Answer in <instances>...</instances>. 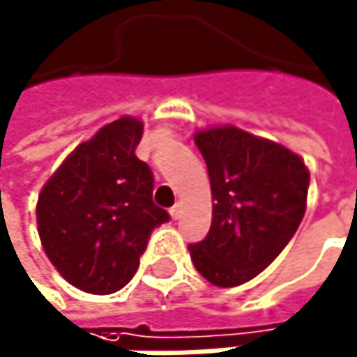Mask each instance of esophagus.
<instances>
[{
  "instance_id": "34e87169",
  "label": "esophagus",
  "mask_w": 357,
  "mask_h": 357,
  "mask_svg": "<svg viewBox=\"0 0 357 357\" xmlns=\"http://www.w3.org/2000/svg\"><path fill=\"white\" fill-rule=\"evenodd\" d=\"M169 213H171L173 220H177V218H180V213H182V205H180V203H175V205L169 209Z\"/></svg>"
}]
</instances>
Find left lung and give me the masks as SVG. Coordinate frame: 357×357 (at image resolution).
Returning <instances> with one entry per match:
<instances>
[{
  "label": "left lung",
  "instance_id": "1",
  "mask_svg": "<svg viewBox=\"0 0 357 357\" xmlns=\"http://www.w3.org/2000/svg\"><path fill=\"white\" fill-rule=\"evenodd\" d=\"M213 199L203 241L192 243L197 271L218 288H235L262 273L290 243L307 209L305 160L237 126L195 133Z\"/></svg>",
  "mask_w": 357,
  "mask_h": 357
}]
</instances>
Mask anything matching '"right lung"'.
<instances>
[{"instance_id": "1", "label": "right lung", "mask_w": 357, "mask_h": 357, "mask_svg": "<svg viewBox=\"0 0 357 357\" xmlns=\"http://www.w3.org/2000/svg\"><path fill=\"white\" fill-rule=\"evenodd\" d=\"M144 124L122 116L82 142L38 197L46 256L71 286L112 294L131 282L148 239L169 213L154 205V175L135 156Z\"/></svg>"}]
</instances>
